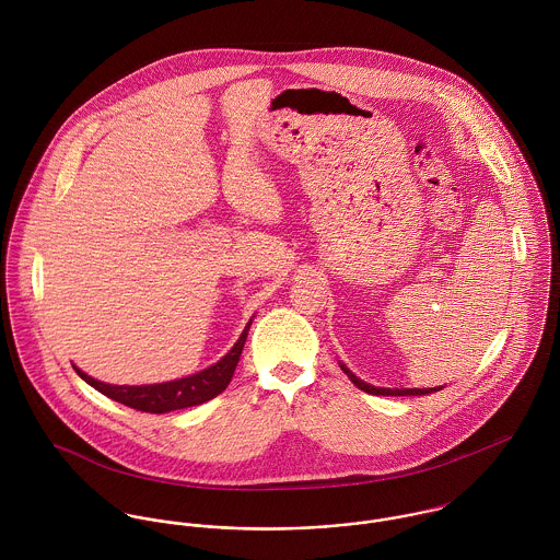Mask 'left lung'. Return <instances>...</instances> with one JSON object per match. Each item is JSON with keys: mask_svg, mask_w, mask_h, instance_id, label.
Wrapping results in <instances>:
<instances>
[{"mask_svg": "<svg viewBox=\"0 0 560 560\" xmlns=\"http://www.w3.org/2000/svg\"><path fill=\"white\" fill-rule=\"evenodd\" d=\"M340 369L345 371V375H347L360 390H364V393H369V395H375V397H422V395H431V393L442 390V386H438V388H375V386H371V384L358 380L345 364H340Z\"/></svg>", "mask_w": 560, "mask_h": 560, "instance_id": "obj_1", "label": "left lung"}]
</instances>
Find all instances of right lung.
<instances>
[{
	"instance_id": "right-lung-1",
	"label": "right lung",
	"mask_w": 560,
	"mask_h": 560,
	"mask_svg": "<svg viewBox=\"0 0 560 560\" xmlns=\"http://www.w3.org/2000/svg\"><path fill=\"white\" fill-rule=\"evenodd\" d=\"M249 325H252V319L241 331L240 340L235 342V347L220 362H215L213 366H209V369H205L196 375L174 380V382H165V384L112 386V384H103V382L85 375L78 366H73V369L85 384H90L101 395H105L112 400H118L127 407H133L138 411L165 413V411H174V409H183V407H194V405L211 400L226 390V386L231 384V380L235 375V369L240 364L241 351H243Z\"/></svg>"
}]
</instances>
